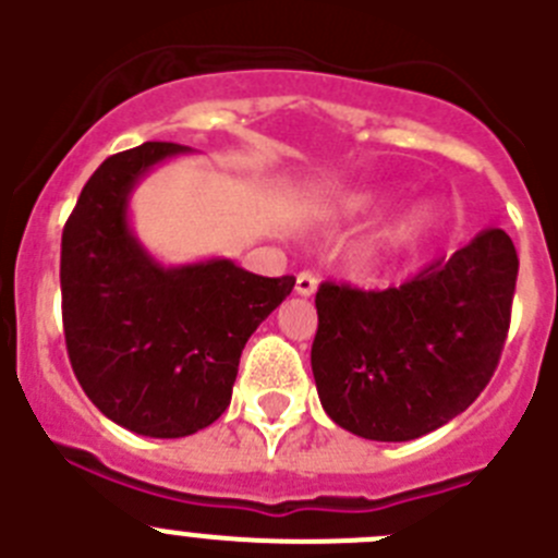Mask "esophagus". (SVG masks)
<instances>
[{
  "label": "esophagus",
  "mask_w": 558,
  "mask_h": 558,
  "mask_svg": "<svg viewBox=\"0 0 558 558\" xmlns=\"http://www.w3.org/2000/svg\"><path fill=\"white\" fill-rule=\"evenodd\" d=\"M318 290V276L310 274V270H302L295 276V293L299 295H313Z\"/></svg>",
  "instance_id": "34e87169"
}]
</instances>
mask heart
Masks as SVG:
<instances>
[{
	"label": "heart",
	"instance_id": "heart-1",
	"mask_svg": "<svg viewBox=\"0 0 558 558\" xmlns=\"http://www.w3.org/2000/svg\"><path fill=\"white\" fill-rule=\"evenodd\" d=\"M374 201H377V195H360V198L352 201V206H357V209H366V206H372ZM427 220H430V211H427L425 206H416V209H413L411 215L402 220V226H399V234L402 236L418 234V231L427 226Z\"/></svg>",
	"mask_w": 558,
	"mask_h": 558
}]
</instances>
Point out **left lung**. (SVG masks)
Wrapping results in <instances>:
<instances>
[{"instance_id": "obj_1", "label": "left lung", "mask_w": 558, "mask_h": 558, "mask_svg": "<svg viewBox=\"0 0 558 558\" xmlns=\"http://www.w3.org/2000/svg\"><path fill=\"white\" fill-rule=\"evenodd\" d=\"M514 243L486 229L399 288L324 282L313 377L327 416L372 441H411L489 386L511 324Z\"/></svg>"}]
</instances>
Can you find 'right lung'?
Listing matches in <instances>:
<instances>
[{"instance_id":"obj_1","label":"right lung","mask_w":558,"mask_h":558,"mask_svg":"<svg viewBox=\"0 0 558 558\" xmlns=\"http://www.w3.org/2000/svg\"><path fill=\"white\" fill-rule=\"evenodd\" d=\"M190 153L145 142L102 161L63 226V335L86 397L140 436L181 438L209 427L254 329L284 302L293 276H256L231 259L165 268L128 223L145 172Z\"/></svg>"}]
</instances>
